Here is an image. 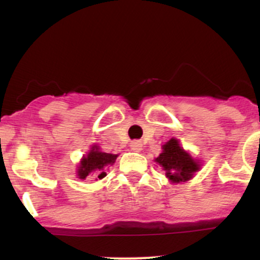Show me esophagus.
Listing matches in <instances>:
<instances>
[{"label": "esophagus", "instance_id": "obj_1", "mask_svg": "<svg viewBox=\"0 0 260 260\" xmlns=\"http://www.w3.org/2000/svg\"><path fill=\"white\" fill-rule=\"evenodd\" d=\"M131 149H132L133 152H141L142 151V143H141L140 141H133V142L131 143Z\"/></svg>", "mask_w": 260, "mask_h": 260}]
</instances>
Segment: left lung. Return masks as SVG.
Returning a JSON list of instances; mask_svg holds the SVG:
<instances>
[{"label":"left lung","mask_w":260,"mask_h":260,"mask_svg":"<svg viewBox=\"0 0 260 260\" xmlns=\"http://www.w3.org/2000/svg\"><path fill=\"white\" fill-rule=\"evenodd\" d=\"M154 162L164 169L166 177L172 183L191 180L203 166L200 159L191 156L175 137L162 145V152L154 158Z\"/></svg>","instance_id":"left-lung-1"}]
</instances>
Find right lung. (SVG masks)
<instances>
[{"mask_svg": "<svg viewBox=\"0 0 260 260\" xmlns=\"http://www.w3.org/2000/svg\"><path fill=\"white\" fill-rule=\"evenodd\" d=\"M118 154L107 153L98 145H93L88 153L81 157L77 167V177L80 180L95 179L102 180L107 176V169L112 166L117 159Z\"/></svg>", "mask_w": 260, "mask_h": 260, "instance_id": "obj_1", "label": "right lung"}]
</instances>
